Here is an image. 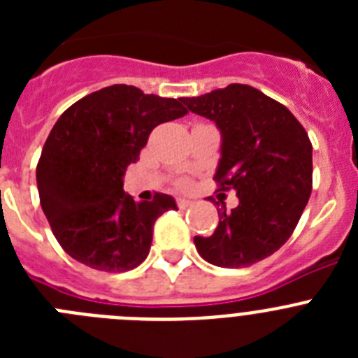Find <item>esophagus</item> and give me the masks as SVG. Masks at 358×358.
Wrapping results in <instances>:
<instances>
[{
  "label": "esophagus",
  "mask_w": 358,
  "mask_h": 358,
  "mask_svg": "<svg viewBox=\"0 0 358 358\" xmlns=\"http://www.w3.org/2000/svg\"><path fill=\"white\" fill-rule=\"evenodd\" d=\"M177 206L181 208V210H186L188 206H192V201H188V199H177Z\"/></svg>",
  "instance_id": "esophagus-1"
}]
</instances>
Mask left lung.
Instances as JSON below:
<instances>
[{
    "mask_svg": "<svg viewBox=\"0 0 358 358\" xmlns=\"http://www.w3.org/2000/svg\"><path fill=\"white\" fill-rule=\"evenodd\" d=\"M188 110L222 134L215 181L235 189L238 206L218 210L211 236H195L199 255L217 267H249L290 238L312 194V143L283 103L245 84L182 98Z\"/></svg>",
    "mask_w": 358,
    "mask_h": 358,
    "instance_id": "1",
    "label": "left lung"
}]
</instances>
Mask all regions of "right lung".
Here are the masks:
<instances>
[{"label":"right lung","instance_id":"1","mask_svg":"<svg viewBox=\"0 0 358 358\" xmlns=\"http://www.w3.org/2000/svg\"><path fill=\"white\" fill-rule=\"evenodd\" d=\"M188 110L176 98L115 84L80 98L50 132L37 163L41 208L61 248L103 273H125L148 256L152 227L177 210L170 195L136 202L123 176L152 129Z\"/></svg>","mask_w":358,"mask_h":358}]
</instances>
